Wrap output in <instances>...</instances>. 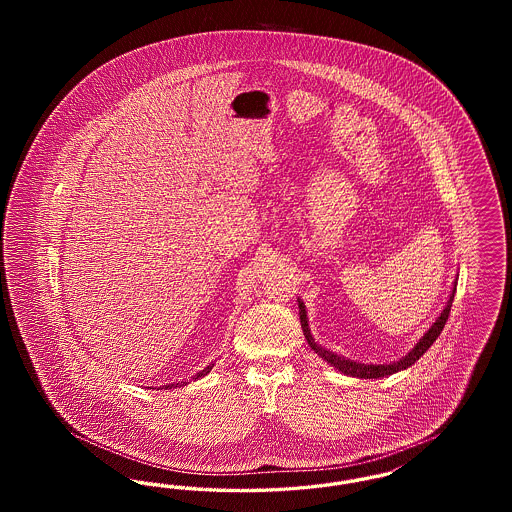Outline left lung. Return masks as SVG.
<instances>
[{
  "label": "left lung",
  "instance_id": "left-lung-1",
  "mask_svg": "<svg viewBox=\"0 0 512 512\" xmlns=\"http://www.w3.org/2000/svg\"><path fill=\"white\" fill-rule=\"evenodd\" d=\"M455 292H457V282H455V286H453V292L449 295V301H447L445 309H443L441 315L436 318V322L428 328V332L414 343L413 349H411L405 357H401L399 361L386 363V365H365V363H357V361H351V359L341 357V355L330 351V349L320 347L317 341L313 340V336H311L309 320H307V311H305V303H303L301 299H297V305H299V318H301V328H303L305 340L309 341L311 349L317 353L318 357H322L328 365L334 366L336 370H340L341 374H345V376L370 380V378H384V376H390V374H395V372H399V370H405V368L413 366L414 363L430 349V345L438 340V336L441 334V330H443L447 318H449V311H451V305H453Z\"/></svg>",
  "mask_w": 512,
  "mask_h": 512
}]
</instances>
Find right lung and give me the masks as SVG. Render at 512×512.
Segmentation results:
<instances>
[{"label": "right lung", "mask_w": 512, "mask_h": 512, "mask_svg": "<svg viewBox=\"0 0 512 512\" xmlns=\"http://www.w3.org/2000/svg\"><path fill=\"white\" fill-rule=\"evenodd\" d=\"M211 368H213V365L205 366L201 372H197V374H195V380H197V378L207 376V374L211 372ZM184 384H186V382H180V384H169V386H165V388H169V390H171V388H178V386H184Z\"/></svg>", "instance_id": "1"}]
</instances>
